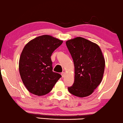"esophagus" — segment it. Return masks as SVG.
<instances>
[{"instance_id":"esophagus-1","label":"esophagus","mask_w":123,"mask_h":123,"mask_svg":"<svg viewBox=\"0 0 123 123\" xmlns=\"http://www.w3.org/2000/svg\"><path fill=\"white\" fill-rule=\"evenodd\" d=\"M62 77H64L65 75V72H62Z\"/></svg>"}]
</instances>
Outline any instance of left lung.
<instances>
[{
  "mask_svg": "<svg viewBox=\"0 0 123 123\" xmlns=\"http://www.w3.org/2000/svg\"><path fill=\"white\" fill-rule=\"evenodd\" d=\"M73 60L74 82L69 87V92L80 97H87L93 93L102 81L105 59L96 43L80 37L66 41Z\"/></svg>",
  "mask_w": 123,
  "mask_h": 123,
  "instance_id": "1",
  "label": "left lung"
}]
</instances>
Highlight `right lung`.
Here are the masks:
<instances>
[{
  "label": "right lung",
  "instance_id": "add662e5",
  "mask_svg": "<svg viewBox=\"0 0 123 123\" xmlns=\"http://www.w3.org/2000/svg\"><path fill=\"white\" fill-rule=\"evenodd\" d=\"M63 41L50 35H43L25 45L20 56L19 71L25 87L37 96L51 91L62 75L53 71L52 53Z\"/></svg>",
  "mask_w": 123,
  "mask_h": 123
}]
</instances>
